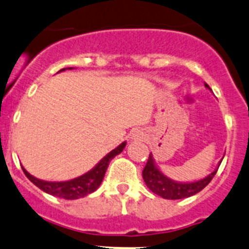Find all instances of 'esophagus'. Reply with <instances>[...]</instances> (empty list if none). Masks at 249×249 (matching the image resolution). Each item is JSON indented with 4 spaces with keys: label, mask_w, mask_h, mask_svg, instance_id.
Masks as SVG:
<instances>
[{
    "label": "esophagus",
    "mask_w": 249,
    "mask_h": 249,
    "mask_svg": "<svg viewBox=\"0 0 249 249\" xmlns=\"http://www.w3.org/2000/svg\"><path fill=\"white\" fill-rule=\"evenodd\" d=\"M143 137H144L143 132L140 131V130H137V131H135L134 134H132L131 139L132 140H142V139H143Z\"/></svg>",
    "instance_id": "1"
}]
</instances>
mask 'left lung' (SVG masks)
Instances as JSON below:
<instances>
[{
    "instance_id": "8db88e82",
    "label": "left lung",
    "mask_w": 249,
    "mask_h": 249,
    "mask_svg": "<svg viewBox=\"0 0 249 249\" xmlns=\"http://www.w3.org/2000/svg\"><path fill=\"white\" fill-rule=\"evenodd\" d=\"M204 86H206L208 90H211V88H209L207 84H204ZM221 160H223V159H221ZM221 160L219 161L216 169H214V171H212V173L209 174V175H207L206 178H199V180L196 181H186V182H182V181L173 180V178L166 176L164 173H161V170L159 169V166L157 165L156 160H154L153 154L149 153L148 160H147L146 166H144L143 171H142V176H143V181L147 185V187H148L153 194L160 196L161 198H187V197H191L194 196V195L198 194L199 191H202V190L211 182L212 178H214V175H215L216 171H218Z\"/></svg>"
}]
</instances>
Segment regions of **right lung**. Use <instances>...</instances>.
<instances>
[{
    "label": "right lung",
    "mask_w": 249,
    "mask_h": 249,
    "mask_svg": "<svg viewBox=\"0 0 249 249\" xmlns=\"http://www.w3.org/2000/svg\"><path fill=\"white\" fill-rule=\"evenodd\" d=\"M68 69L71 71V69L74 68H71H71H63L60 69L58 73H60V71H68ZM125 146H126V142H122L119 146L115 147V148L112 149L109 153L106 154V156L103 157L91 170L83 174V175L78 176V178H71V180L45 181L31 175L30 173L26 171V169L24 168V166H21V169H23L26 178H28L34 185L37 186L38 189L42 190L43 192H46V194L52 195V196L59 197V198L64 199L83 198V197L95 192L96 190L100 187V185L103 181V178H105L106 171H107L108 165H109V161L112 160L115 156L122 153L123 149L125 148Z\"/></svg>",
    "instance_id": "1"
}]
</instances>
